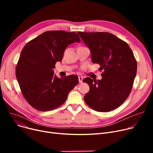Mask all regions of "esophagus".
<instances>
[{
    "instance_id": "34e87169",
    "label": "esophagus",
    "mask_w": 153,
    "mask_h": 153,
    "mask_svg": "<svg viewBox=\"0 0 153 153\" xmlns=\"http://www.w3.org/2000/svg\"><path fill=\"white\" fill-rule=\"evenodd\" d=\"M83 81V77L82 76H79V83H82Z\"/></svg>"
}]
</instances>
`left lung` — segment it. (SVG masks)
Masks as SVG:
<instances>
[{
    "label": "left lung",
    "mask_w": 153,
    "mask_h": 153,
    "mask_svg": "<svg viewBox=\"0 0 153 153\" xmlns=\"http://www.w3.org/2000/svg\"><path fill=\"white\" fill-rule=\"evenodd\" d=\"M89 48L91 60L103 72L102 79L86 77L83 82L90 87L84 101L97 111L113 110L129 95L137 72V62L128 45L107 32H77Z\"/></svg>",
    "instance_id": "obj_1"
}]
</instances>
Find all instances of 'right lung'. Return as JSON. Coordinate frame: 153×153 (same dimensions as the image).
Listing matches in <instances>:
<instances>
[{
    "mask_svg": "<svg viewBox=\"0 0 153 153\" xmlns=\"http://www.w3.org/2000/svg\"><path fill=\"white\" fill-rule=\"evenodd\" d=\"M81 42L75 32L48 31L27 43L21 51L16 77L24 98L33 108L51 110L66 101L79 83L76 75L58 78L55 64L62 59L67 46Z\"/></svg>",
    "mask_w": 153,
    "mask_h": 153,
    "instance_id": "obj_1",
    "label": "right lung"
}]
</instances>
